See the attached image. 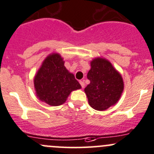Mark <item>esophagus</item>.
Masks as SVG:
<instances>
[{
	"label": "esophagus",
	"instance_id": "1",
	"mask_svg": "<svg viewBox=\"0 0 154 154\" xmlns=\"http://www.w3.org/2000/svg\"><path fill=\"white\" fill-rule=\"evenodd\" d=\"M80 85H81V87L82 88H85V82H84L83 81H80Z\"/></svg>",
	"mask_w": 154,
	"mask_h": 154
}]
</instances>
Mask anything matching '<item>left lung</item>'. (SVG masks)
<instances>
[{
	"label": "left lung",
	"mask_w": 154,
	"mask_h": 154,
	"mask_svg": "<svg viewBox=\"0 0 154 154\" xmlns=\"http://www.w3.org/2000/svg\"><path fill=\"white\" fill-rule=\"evenodd\" d=\"M87 78L90 83L84 91L91 107L97 111H105L117 103L124 89L123 80L108 60L94 59Z\"/></svg>",
	"instance_id": "obj_1"
}]
</instances>
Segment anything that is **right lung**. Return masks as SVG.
<instances>
[{
  "label": "right lung",
  "instance_id": "add662e5",
  "mask_svg": "<svg viewBox=\"0 0 154 154\" xmlns=\"http://www.w3.org/2000/svg\"><path fill=\"white\" fill-rule=\"evenodd\" d=\"M34 85L39 100L51 106L63 104L72 91L81 88L57 53L49 54L43 60L35 76Z\"/></svg>",
  "mask_w": 154,
  "mask_h": 154
}]
</instances>
